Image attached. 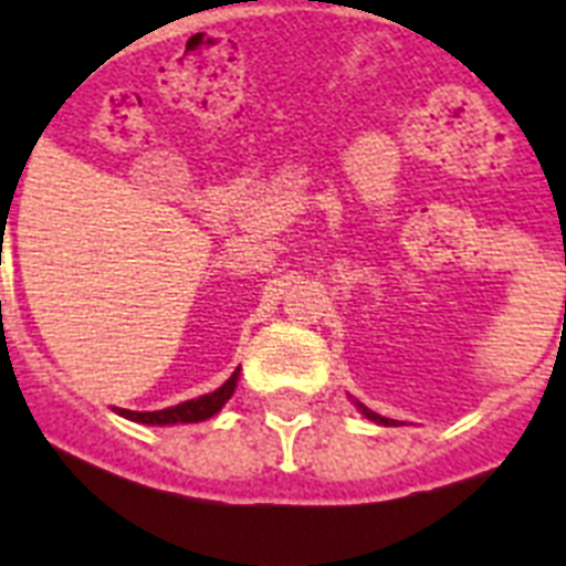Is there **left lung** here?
<instances>
[{
    "label": "left lung",
    "mask_w": 566,
    "mask_h": 566,
    "mask_svg": "<svg viewBox=\"0 0 566 566\" xmlns=\"http://www.w3.org/2000/svg\"><path fill=\"white\" fill-rule=\"evenodd\" d=\"M358 408H361V413H364V417H367V420L381 422V426H390V422H394V420H387V417H378V413H376V411H370V408H364L361 402H358Z\"/></svg>",
    "instance_id": "1"
}]
</instances>
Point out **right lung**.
Listing matches in <instances>:
<instances>
[{"label": "right lung", "mask_w": 566, "mask_h": 566, "mask_svg": "<svg viewBox=\"0 0 566 566\" xmlns=\"http://www.w3.org/2000/svg\"><path fill=\"white\" fill-rule=\"evenodd\" d=\"M240 367L229 376V381L222 387H217L213 394H205L199 399H188V402L172 405V408H164V411H128V408H119V417L135 422H146V426H172V422H202L208 417L220 411L222 405L229 402L234 387H238Z\"/></svg>", "instance_id": "obj_1"}]
</instances>
